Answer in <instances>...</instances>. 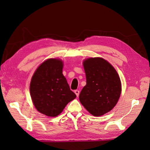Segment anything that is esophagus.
I'll return each instance as SVG.
<instances>
[{
    "instance_id": "1",
    "label": "esophagus",
    "mask_w": 150,
    "mask_h": 150,
    "mask_svg": "<svg viewBox=\"0 0 150 150\" xmlns=\"http://www.w3.org/2000/svg\"><path fill=\"white\" fill-rule=\"evenodd\" d=\"M74 93H75V94H76L77 97H78V96H79V90H78V89H76V90H75V91H74Z\"/></svg>"
}]
</instances>
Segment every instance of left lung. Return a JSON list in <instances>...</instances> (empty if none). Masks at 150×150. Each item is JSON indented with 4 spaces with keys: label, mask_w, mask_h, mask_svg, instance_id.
Instances as JSON below:
<instances>
[{
    "label": "left lung",
    "mask_w": 150,
    "mask_h": 150,
    "mask_svg": "<svg viewBox=\"0 0 150 150\" xmlns=\"http://www.w3.org/2000/svg\"><path fill=\"white\" fill-rule=\"evenodd\" d=\"M86 85L79 101L91 114L100 116L110 111L118 101L121 85L116 71L101 57L89 58L83 62Z\"/></svg>",
    "instance_id": "left-lung-1"
}]
</instances>
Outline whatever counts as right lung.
Listing matches in <instances>:
<instances>
[{
	"label": "right lung",
	"instance_id": "1",
	"mask_svg": "<svg viewBox=\"0 0 150 150\" xmlns=\"http://www.w3.org/2000/svg\"><path fill=\"white\" fill-rule=\"evenodd\" d=\"M62 61L49 59L40 64L32 78L30 93L37 110L48 116H57L76 98L62 74Z\"/></svg>",
	"mask_w": 150,
	"mask_h": 150
}]
</instances>
